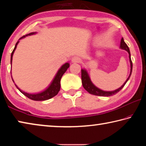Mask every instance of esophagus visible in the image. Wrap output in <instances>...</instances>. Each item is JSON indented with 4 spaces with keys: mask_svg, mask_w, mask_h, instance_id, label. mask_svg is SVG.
<instances>
[{
    "mask_svg": "<svg viewBox=\"0 0 146 146\" xmlns=\"http://www.w3.org/2000/svg\"><path fill=\"white\" fill-rule=\"evenodd\" d=\"M71 62H72L73 63H78V62H80V58L78 57V56H73L71 59Z\"/></svg>",
    "mask_w": 146,
    "mask_h": 146,
    "instance_id": "34e87169",
    "label": "esophagus"
}]
</instances>
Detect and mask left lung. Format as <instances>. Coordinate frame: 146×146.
Returning a JSON list of instances; mask_svg holds the SVG:
<instances>
[{
	"instance_id": "obj_1",
	"label": "left lung",
	"mask_w": 146,
	"mask_h": 146,
	"mask_svg": "<svg viewBox=\"0 0 146 146\" xmlns=\"http://www.w3.org/2000/svg\"><path fill=\"white\" fill-rule=\"evenodd\" d=\"M120 48L122 49H124L126 51H127V53H129V62H130V66H131V70H130V73L129 75L128 76V78H127V80L125 81V82L123 84V85L120 87L119 88L117 89L114 91H104L100 90V88H97V86H95L93 84V83L91 82V78L90 77V75L88 73L87 70L84 68H82L81 70V78H82V86L84 88L88 91V93H90V94H92V95H97V96H102V97H110V96H112L113 95H115L116 93H117L118 92L122 90V89L123 88V86H125V84L129 80L131 75L132 73V69H133V63L131 61V53H130V51L129 49V47L127 46V45L123 40V38H122L120 41Z\"/></svg>"
}]
</instances>
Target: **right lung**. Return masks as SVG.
Returning <instances> with one entry per match:
<instances>
[{
    "instance_id": "add662e5",
    "label": "right lung",
    "mask_w": 146,
    "mask_h": 146,
    "mask_svg": "<svg viewBox=\"0 0 146 146\" xmlns=\"http://www.w3.org/2000/svg\"><path fill=\"white\" fill-rule=\"evenodd\" d=\"M36 33V32H32V33L27 34V35H26L23 36V37L19 38V40L25 38L26 36L33 35H35ZM19 40L17 41V42L15 44V48L11 53V64H12V59H13V53L17 48V46L18 45V44L19 42ZM69 67H70V64H69V62H66L65 64H64L60 68H59V70H58L57 73H56L55 77L53 78L52 82H51V84L49 85L48 87L47 88L46 90H44V91H41V92L36 93H29L25 92V91H24L23 90H21V89H20L18 86L15 84V85L17 88L18 89V90L21 91V92L23 93V95H24L26 97L29 98V99H31V100H35V101H43V100L50 99V98H53V97H55V96L57 95L58 93L59 92V91H60L61 78L64 74V73L66 72V70H68V68ZM11 78H12V80H13V82L15 83L13 79V78H12V76H11Z\"/></svg>"
}]
</instances>
